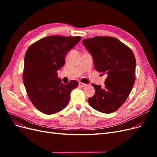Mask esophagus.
<instances>
[{"label":"esophagus","mask_w":157,"mask_h":157,"mask_svg":"<svg viewBox=\"0 0 157 157\" xmlns=\"http://www.w3.org/2000/svg\"><path fill=\"white\" fill-rule=\"evenodd\" d=\"M78 85L80 86V87H86L87 86V84H84V83H82L81 82H78Z\"/></svg>","instance_id":"1"}]
</instances>
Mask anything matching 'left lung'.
Returning <instances> with one entry per match:
<instances>
[{
    "label": "left lung",
    "instance_id": "obj_1",
    "mask_svg": "<svg viewBox=\"0 0 157 157\" xmlns=\"http://www.w3.org/2000/svg\"><path fill=\"white\" fill-rule=\"evenodd\" d=\"M82 42L92 56L95 69L107 75L104 87L92 84L95 94L88 99L90 105L103 113L115 112L126 101L134 86V54L115 37L98 36L84 39Z\"/></svg>",
    "mask_w": 157,
    "mask_h": 157
}]
</instances>
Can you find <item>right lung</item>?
Listing matches in <instances>:
<instances>
[{"label": "right lung", "mask_w": 157, "mask_h": 157, "mask_svg": "<svg viewBox=\"0 0 157 157\" xmlns=\"http://www.w3.org/2000/svg\"><path fill=\"white\" fill-rule=\"evenodd\" d=\"M81 39L80 36H49L28 48L24 59L23 81L27 96L38 110L52 115L64 109L71 92L78 82L61 83L58 71L65 64L67 52Z\"/></svg>", "instance_id": "right-lung-1"}]
</instances>
